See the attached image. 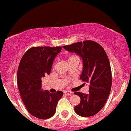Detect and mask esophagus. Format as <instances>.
<instances>
[{
  "label": "esophagus",
  "instance_id": "34e87169",
  "mask_svg": "<svg viewBox=\"0 0 131 131\" xmlns=\"http://www.w3.org/2000/svg\"><path fill=\"white\" fill-rule=\"evenodd\" d=\"M64 94H65L66 95H70L71 94H72V92H70V91H67H67L64 92Z\"/></svg>",
  "mask_w": 131,
  "mask_h": 131
}]
</instances>
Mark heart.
I'll return each instance as SVG.
<instances>
[{
	"mask_svg": "<svg viewBox=\"0 0 131 131\" xmlns=\"http://www.w3.org/2000/svg\"><path fill=\"white\" fill-rule=\"evenodd\" d=\"M77 57L76 56V55H69V56L67 57V60L68 61H69V60H72V59H74V58H76Z\"/></svg>",
	"mask_w": 131,
	"mask_h": 131,
	"instance_id": "1",
	"label": "heart"
}]
</instances>
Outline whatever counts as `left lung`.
Wrapping results in <instances>:
<instances>
[{
	"label": "left lung",
	"mask_w": 131,
	"mask_h": 131,
	"mask_svg": "<svg viewBox=\"0 0 131 131\" xmlns=\"http://www.w3.org/2000/svg\"><path fill=\"white\" fill-rule=\"evenodd\" d=\"M69 52L75 53L83 60L80 79L89 85V92H74L81 101L74 111L81 116L95 115L104 107L111 91V70L109 59L103 48L91 40L75 42L63 46Z\"/></svg>",
	"instance_id": "left-lung-1"
}]
</instances>
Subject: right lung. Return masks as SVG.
Instances as JSON below:
<instances>
[{"label":"right lung","mask_w":131,"mask_h":131,"mask_svg":"<svg viewBox=\"0 0 131 131\" xmlns=\"http://www.w3.org/2000/svg\"><path fill=\"white\" fill-rule=\"evenodd\" d=\"M61 46L32 47L22 57L17 72L19 92L25 106L30 115L39 119L54 115L63 92L51 94L41 89L42 78L50 74L54 59Z\"/></svg>","instance_id":"add662e5"}]
</instances>
